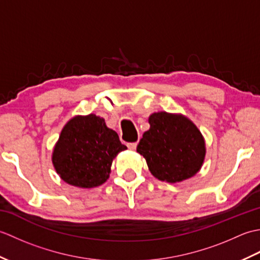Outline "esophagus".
I'll return each instance as SVG.
<instances>
[{"mask_svg": "<svg viewBox=\"0 0 260 260\" xmlns=\"http://www.w3.org/2000/svg\"><path fill=\"white\" fill-rule=\"evenodd\" d=\"M137 146V142H133V143H127V147L129 148V150H135Z\"/></svg>", "mask_w": 260, "mask_h": 260, "instance_id": "obj_1", "label": "esophagus"}]
</instances>
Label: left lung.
Segmentation results:
<instances>
[{
    "label": "left lung",
    "mask_w": 260,
    "mask_h": 260,
    "mask_svg": "<svg viewBox=\"0 0 260 260\" xmlns=\"http://www.w3.org/2000/svg\"><path fill=\"white\" fill-rule=\"evenodd\" d=\"M151 127L143 134L137 152L146 159L151 173L170 183L191 178L206 155L204 140L191 120L182 115L154 113Z\"/></svg>",
    "instance_id": "left-lung-1"
}]
</instances>
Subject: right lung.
Listing matches in <instances>:
<instances>
[{
    "instance_id": "right-lung-1",
    "label": "right lung",
    "mask_w": 260,
    "mask_h": 260,
    "mask_svg": "<svg viewBox=\"0 0 260 260\" xmlns=\"http://www.w3.org/2000/svg\"><path fill=\"white\" fill-rule=\"evenodd\" d=\"M126 148L104 118L93 114L76 116L61 131L52 162L64 182L89 189L107 181L113 159Z\"/></svg>"
}]
</instances>
